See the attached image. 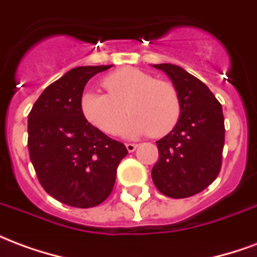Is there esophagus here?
I'll use <instances>...</instances> for the list:
<instances>
[{"mask_svg":"<svg viewBox=\"0 0 257 257\" xmlns=\"http://www.w3.org/2000/svg\"><path fill=\"white\" fill-rule=\"evenodd\" d=\"M126 150L129 151V153H134L136 149H138V145H135V143H126Z\"/></svg>","mask_w":257,"mask_h":257,"instance_id":"34e87169","label":"esophagus"}]
</instances>
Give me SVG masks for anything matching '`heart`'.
<instances>
[{
    "label": "heart",
    "instance_id": "1",
    "mask_svg": "<svg viewBox=\"0 0 257 257\" xmlns=\"http://www.w3.org/2000/svg\"><path fill=\"white\" fill-rule=\"evenodd\" d=\"M103 86L108 93L84 90L79 106L84 117L104 134L117 132L126 108L132 112L121 126V135L126 138L161 136L178 122L180 99L169 82L158 81L139 68L125 67L104 77Z\"/></svg>",
    "mask_w": 257,
    "mask_h": 257
}]
</instances>
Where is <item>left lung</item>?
<instances>
[{
    "label": "left lung",
    "mask_w": 257,
    "mask_h": 257,
    "mask_svg": "<svg viewBox=\"0 0 257 257\" xmlns=\"http://www.w3.org/2000/svg\"><path fill=\"white\" fill-rule=\"evenodd\" d=\"M172 81L180 99L173 129L157 142L160 158L151 171L156 187L171 198H187L219 175L224 146L221 104L209 88L180 66L153 64Z\"/></svg>",
    "instance_id": "1"
}]
</instances>
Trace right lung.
Instances as JSON below:
<instances>
[{
    "instance_id": "add662e5",
    "label": "right lung",
    "mask_w": 257,
    "mask_h": 257,
    "mask_svg": "<svg viewBox=\"0 0 257 257\" xmlns=\"http://www.w3.org/2000/svg\"><path fill=\"white\" fill-rule=\"evenodd\" d=\"M108 66L71 68L51 84L29 114V153L40 183L70 206L92 208L110 195L126 147L90 125L79 100L86 82Z\"/></svg>"
}]
</instances>
